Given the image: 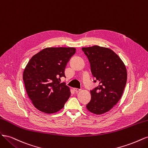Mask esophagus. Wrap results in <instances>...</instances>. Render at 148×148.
Here are the masks:
<instances>
[{
  "mask_svg": "<svg viewBox=\"0 0 148 148\" xmlns=\"http://www.w3.org/2000/svg\"><path fill=\"white\" fill-rule=\"evenodd\" d=\"M73 91L75 92H79L80 91L79 89H78V88H73Z\"/></svg>",
  "mask_w": 148,
  "mask_h": 148,
  "instance_id": "esophagus-1",
  "label": "esophagus"
}]
</instances>
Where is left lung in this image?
Returning a JSON list of instances; mask_svg holds the SVG:
<instances>
[{
	"instance_id": "left-lung-1",
	"label": "left lung",
	"mask_w": 148,
	"mask_h": 148,
	"mask_svg": "<svg viewBox=\"0 0 148 148\" xmlns=\"http://www.w3.org/2000/svg\"><path fill=\"white\" fill-rule=\"evenodd\" d=\"M82 49L90 64L94 82H99V86L90 91L91 99L86 108L95 114H102L109 111L122 97L127 79L126 67L109 48L94 46Z\"/></svg>"
}]
</instances>
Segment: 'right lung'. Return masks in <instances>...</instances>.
<instances>
[{
    "label": "right lung",
    "mask_w": 148,
    "mask_h": 148,
    "mask_svg": "<svg viewBox=\"0 0 148 148\" xmlns=\"http://www.w3.org/2000/svg\"><path fill=\"white\" fill-rule=\"evenodd\" d=\"M75 52L73 47H48L28 62L23 79L29 98L39 110L46 114L57 112L69 99L70 89L60 81L65 77L66 65Z\"/></svg>",
    "instance_id": "obj_1"
}]
</instances>
